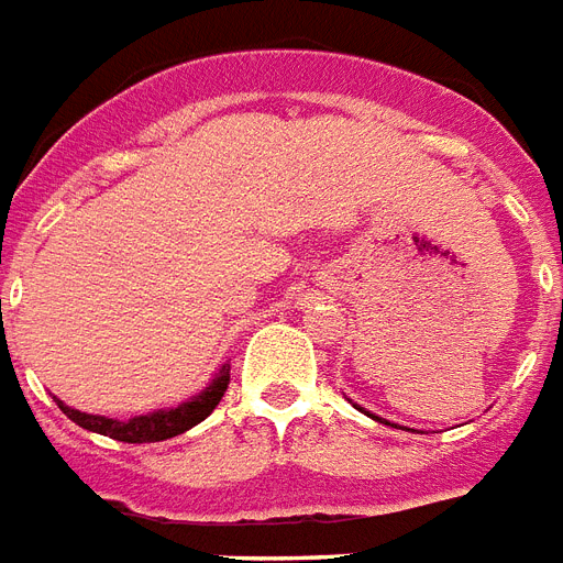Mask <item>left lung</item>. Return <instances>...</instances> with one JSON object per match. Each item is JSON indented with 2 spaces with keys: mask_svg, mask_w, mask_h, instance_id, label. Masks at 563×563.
Listing matches in <instances>:
<instances>
[{
  "mask_svg": "<svg viewBox=\"0 0 563 563\" xmlns=\"http://www.w3.org/2000/svg\"><path fill=\"white\" fill-rule=\"evenodd\" d=\"M354 407H357V404H354ZM357 409H363V407H357ZM363 412H366V409H363ZM366 416H372V412H366ZM375 418V421H384V418H377V416H372ZM386 424H389V421H386Z\"/></svg>",
  "mask_w": 563,
  "mask_h": 563,
  "instance_id": "1",
  "label": "left lung"
}]
</instances>
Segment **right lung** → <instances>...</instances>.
<instances>
[{
  "label": "right lung",
  "instance_id": "right-lung-1",
  "mask_svg": "<svg viewBox=\"0 0 563 563\" xmlns=\"http://www.w3.org/2000/svg\"><path fill=\"white\" fill-rule=\"evenodd\" d=\"M229 386V366L223 363L220 372L214 375L203 393L195 395L191 401L179 404V407L170 409H156V412H147V416H133L128 421H119V418L107 416H89V412H80V409L66 407L63 401H57V407L66 412V416L75 421L84 430H92V433L110 435L115 442L128 444H145V442H165V439H174V435L186 433L195 424H200L203 418L211 416V409L218 407L223 393Z\"/></svg>",
  "mask_w": 563,
  "mask_h": 563
}]
</instances>
